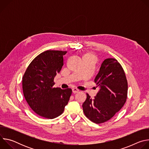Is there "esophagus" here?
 Wrapping results in <instances>:
<instances>
[{
  "instance_id": "obj_1",
  "label": "esophagus",
  "mask_w": 149,
  "mask_h": 149,
  "mask_svg": "<svg viewBox=\"0 0 149 149\" xmlns=\"http://www.w3.org/2000/svg\"><path fill=\"white\" fill-rule=\"evenodd\" d=\"M72 93H73V94H75V93H78V92H79V90H77V88H73V89L72 90Z\"/></svg>"
}]
</instances>
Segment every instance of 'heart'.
<instances>
[{"mask_svg": "<svg viewBox=\"0 0 149 149\" xmlns=\"http://www.w3.org/2000/svg\"><path fill=\"white\" fill-rule=\"evenodd\" d=\"M82 59L83 60H88V61H92L94 63H95L97 61L96 56L91 52H87L86 54H85L83 55Z\"/></svg>", "mask_w": 149, "mask_h": 149, "instance_id": "1", "label": "heart"}]
</instances>
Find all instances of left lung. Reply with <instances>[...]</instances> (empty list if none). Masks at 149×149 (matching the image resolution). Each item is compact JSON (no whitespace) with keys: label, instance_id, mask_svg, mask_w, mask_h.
<instances>
[{"label":"left lung","instance_id":"left-lung-1","mask_svg":"<svg viewBox=\"0 0 149 149\" xmlns=\"http://www.w3.org/2000/svg\"><path fill=\"white\" fill-rule=\"evenodd\" d=\"M94 82L99 91L94 99L87 93L82 108L89 120L100 124L110 120L123 107L128 84L122 66L114 58L103 61Z\"/></svg>","mask_w":149,"mask_h":149}]
</instances>
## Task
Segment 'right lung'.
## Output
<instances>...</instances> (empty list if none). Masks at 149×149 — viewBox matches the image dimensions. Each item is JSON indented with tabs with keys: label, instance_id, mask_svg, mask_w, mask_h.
Returning <instances> with one entry per match:
<instances>
[{
	"label": "right lung",
	"instance_id": "1",
	"mask_svg": "<svg viewBox=\"0 0 149 149\" xmlns=\"http://www.w3.org/2000/svg\"><path fill=\"white\" fill-rule=\"evenodd\" d=\"M67 51L48 50L35 57L22 77L24 97L38 115L53 119L62 114L72 90L53 87L54 78L63 65Z\"/></svg>",
	"mask_w": 149,
	"mask_h": 149
}]
</instances>
